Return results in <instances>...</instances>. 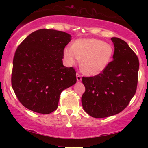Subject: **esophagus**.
Segmentation results:
<instances>
[{
	"instance_id": "obj_1",
	"label": "esophagus",
	"mask_w": 148,
	"mask_h": 148,
	"mask_svg": "<svg viewBox=\"0 0 148 148\" xmlns=\"http://www.w3.org/2000/svg\"><path fill=\"white\" fill-rule=\"evenodd\" d=\"M81 79H82V78H81V74H79V73H77V74H76V80H77V81H81Z\"/></svg>"
}]
</instances>
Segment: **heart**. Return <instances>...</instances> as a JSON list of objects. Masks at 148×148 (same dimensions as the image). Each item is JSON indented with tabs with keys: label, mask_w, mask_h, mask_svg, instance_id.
Segmentation results:
<instances>
[{
	"label": "heart",
	"mask_w": 148,
	"mask_h": 148,
	"mask_svg": "<svg viewBox=\"0 0 148 148\" xmlns=\"http://www.w3.org/2000/svg\"><path fill=\"white\" fill-rule=\"evenodd\" d=\"M111 45L97 39H79L73 46L64 49L63 56L67 63L74 65L81 58V68L86 75L95 76L101 74L107 68L113 58Z\"/></svg>",
	"instance_id": "obj_1"
}]
</instances>
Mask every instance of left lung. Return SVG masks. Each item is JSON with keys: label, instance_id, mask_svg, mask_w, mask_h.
Returning a JSON list of instances; mask_svg holds the SVG:
<instances>
[{"label": "left lung", "instance_id": "1", "mask_svg": "<svg viewBox=\"0 0 148 148\" xmlns=\"http://www.w3.org/2000/svg\"><path fill=\"white\" fill-rule=\"evenodd\" d=\"M113 60L101 74L83 77L86 91L81 97L84 111L95 118L118 114L129 104L138 84L139 61L128 44L112 37Z\"/></svg>", "mask_w": 148, "mask_h": 148}]
</instances>
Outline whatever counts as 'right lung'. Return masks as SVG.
<instances>
[{
	"label": "right lung",
	"mask_w": 148,
	"mask_h": 148,
	"mask_svg": "<svg viewBox=\"0 0 148 148\" xmlns=\"http://www.w3.org/2000/svg\"><path fill=\"white\" fill-rule=\"evenodd\" d=\"M71 35L40 29L20 44L13 59L12 86L18 99L30 111L49 114L57 109L62 90L76 84V71L62 64Z\"/></svg>",
	"instance_id": "obj_1"
}]
</instances>
